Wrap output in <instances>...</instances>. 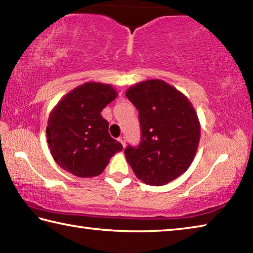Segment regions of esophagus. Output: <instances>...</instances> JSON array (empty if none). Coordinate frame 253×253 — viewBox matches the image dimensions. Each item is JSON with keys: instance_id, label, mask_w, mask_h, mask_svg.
Segmentation results:
<instances>
[{"instance_id": "obj_1", "label": "esophagus", "mask_w": 253, "mask_h": 253, "mask_svg": "<svg viewBox=\"0 0 253 253\" xmlns=\"http://www.w3.org/2000/svg\"><path fill=\"white\" fill-rule=\"evenodd\" d=\"M118 140H119V142H121V144L123 145V147H125V145H126V138H125V137H124V136L119 137Z\"/></svg>"}]
</instances>
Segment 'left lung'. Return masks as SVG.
Segmentation results:
<instances>
[{"label": "left lung", "mask_w": 253, "mask_h": 253, "mask_svg": "<svg viewBox=\"0 0 253 253\" xmlns=\"http://www.w3.org/2000/svg\"><path fill=\"white\" fill-rule=\"evenodd\" d=\"M139 111L142 140L125 156L137 178L162 186L185 173L198 151L201 124L183 92L161 79L140 81L125 92Z\"/></svg>", "instance_id": "8db88e82"}]
</instances>
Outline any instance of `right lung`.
Listing matches in <instances>:
<instances>
[{"label": "right lung", "mask_w": 253, "mask_h": 253, "mask_svg": "<svg viewBox=\"0 0 253 253\" xmlns=\"http://www.w3.org/2000/svg\"><path fill=\"white\" fill-rule=\"evenodd\" d=\"M117 95L111 84L91 81L72 89L53 107L46 138L51 155L62 169L78 177H95L123 151L100 114Z\"/></svg>", "instance_id": "add662e5"}]
</instances>
